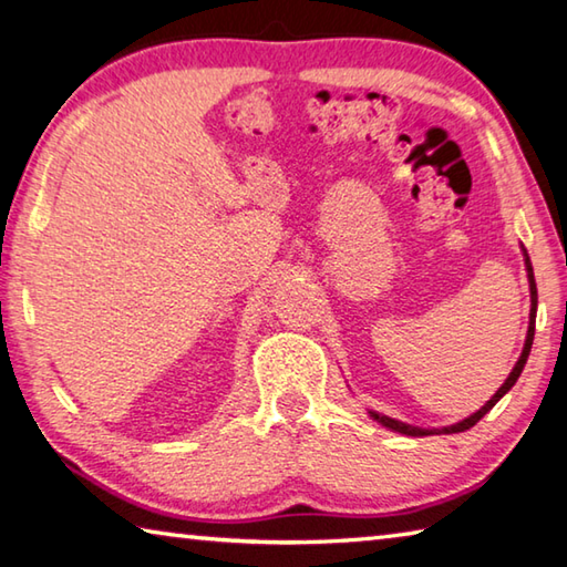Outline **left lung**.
Wrapping results in <instances>:
<instances>
[{"mask_svg": "<svg viewBox=\"0 0 567 567\" xmlns=\"http://www.w3.org/2000/svg\"><path fill=\"white\" fill-rule=\"evenodd\" d=\"M523 255H526V270H528V285H530V322H528V337H526V347H523V352H520V359L516 362V367H513V372L508 374L506 382L501 384V389L496 391V394H493V396L486 401V404H483V406L476 411V414H471L468 419L458 421V424H454V426H444V429H419V426H409V424H404V421H396V419H391V416L377 414V411H369V414H372V419H377L379 424H382V426H386V429H391V431H399V434H406V436L458 434V431H466V429H471V426H476L478 421H481L483 416H486L493 406L498 404L501 396H503V394H508L511 386L518 382V377H520V372H523V367H526V362H528L530 344H533V334H535V310H538V290H535L533 265H530V257H528V252H526V250H523Z\"/></svg>", "mask_w": 567, "mask_h": 567, "instance_id": "8db88e82", "label": "left lung"}]
</instances>
